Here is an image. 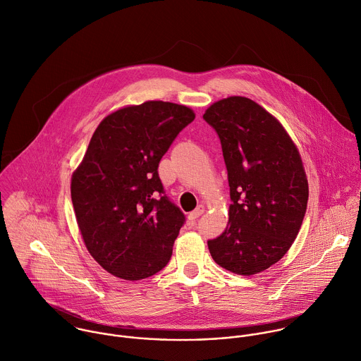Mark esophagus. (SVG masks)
Instances as JSON below:
<instances>
[{
  "instance_id": "obj_1",
  "label": "esophagus",
  "mask_w": 361,
  "mask_h": 361,
  "mask_svg": "<svg viewBox=\"0 0 361 361\" xmlns=\"http://www.w3.org/2000/svg\"><path fill=\"white\" fill-rule=\"evenodd\" d=\"M205 212V207L204 205H198L190 215H188V218L191 219V221H194V219H197V218H200L202 214Z\"/></svg>"
}]
</instances>
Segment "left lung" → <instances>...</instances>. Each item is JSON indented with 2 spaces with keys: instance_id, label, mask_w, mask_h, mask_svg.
<instances>
[{
  "instance_id": "obj_1",
  "label": "left lung",
  "mask_w": 361,
  "mask_h": 361,
  "mask_svg": "<svg viewBox=\"0 0 361 361\" xmlns=\"http://www.w3.org/2000/svg\"><path fill=\"white\" fill-rule=\"evenodd\" d=\"M204 119L219 136L232 201L208 249L221 267L253 276L276 264L301 229L310 194L302 160L283 125L246 97L212 104Z\"/></svg>"
}]
</instances>
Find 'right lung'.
I'll return each instance as SVG.
<instances>
[{
	"mask_svg": "<svg viewBox=\"0 0 361 361\" xmlns=\"http://www.w3.org/2000/svg\"><path fill=\"white\" fill-rule=\"evenodd\" d=\"M194 118L185 105L146 101L95 129L73 173L71 201L87 250L112 276L136 281L169 263L185 216L164 194L157 169Z\"/></svg>",
	"mask_w": 361,
	"mask_h": 361,
	"instance_id": "add662e5",
	"label": "right lung"
}]
</instances>
